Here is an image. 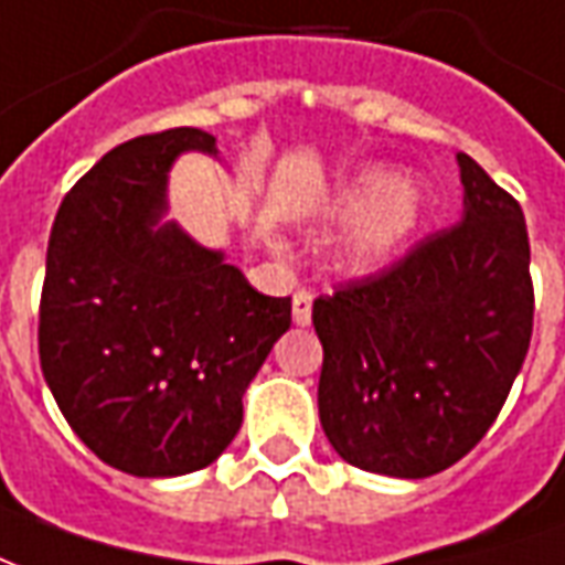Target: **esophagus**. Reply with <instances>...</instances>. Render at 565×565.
<instances>
[{"instance_id": "obj_1", "label": "esophagus", "mask_w": 565, "mask_h": 565, "mask_svg": "<svg viewBox=\"0 0 565 565\" xmlns=\"http://www.w3.org/2000/svg\"><path fill=\"white\" fill-rule=\"evenodd\" d=\"M310 313H313V295L307 289H298L291 295V320L298 322V326H307Z\"/></svg>"}]
</instances>
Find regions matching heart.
I'll return each mask as SVG.
<instances>
[{"label":"heart","instance_id":"b5f03b06","mask_svg":"<svg viewBox=\"0 0 565 565\" xmlns=\"http://www.w3.org/2000/svg\"><path fill=\"white\" fill-rule=\"evenodd\" d=\"M356 211L361 215L341 245V258L348 267L372 270L394 258L406 243L422 215V193L406 178H387L379 169L363 171L329 205L332 217H353Z\"/></svg>","mask_w":565,"mask_h":565}]
</instances>
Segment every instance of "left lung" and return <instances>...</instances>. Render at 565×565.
<instances>
[{
  "instance_id": "left-lung-1",
  "label": "left lung",
  "mask_w": 565,
  "mask_h": 565,
  "mask_svg": "<svg viewBox=\"0 0 565 565\" xmlns=\"http://www.w3.org/2000/svg\"><path fill=\"white\" fill-rule=\"evenodd\" d=\"M458 166V224L313 301L320 422L353 468L403 480L452 468L486 437L526 360V217L468 153Z\"/></svg>"
}]
</instances>
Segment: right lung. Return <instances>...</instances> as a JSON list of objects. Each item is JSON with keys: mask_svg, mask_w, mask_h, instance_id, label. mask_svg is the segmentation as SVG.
I'll list each match as a JSON object with an SVG mask.
<instances>
[{"mask_svg": "<svg viewBox=\"0 0 565 565\" xmlns=\"http://www.w3.org/2000/svg\"><path fill=\"white\" fill-rule=\"evenodd\" d=\"M184 150L217 153L200 128L113 147L73 184L49 236L39 363L73 434L116 470L181 477L212 465L243 424V394L291 298L248 286L166 209Z\"/></svg>", "mask_w": 565, "mask_h": 565, "instance_id": "1", "label": "right lung"}]
</instances>
